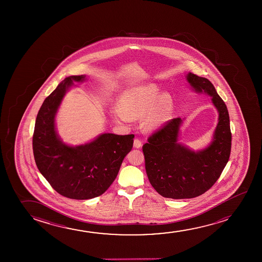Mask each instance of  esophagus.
Masks as SVG:
<instances>
[{
  "label": "esophagus",
  "mask_w": 262,
  "mask_h": 262,
  "mask_svg": "<svg viewBox=\"0 0 262 262\" xmlns=\"http://www.w3.org/2000/svg\"><path fill=\"white\" fill-rule=\"evenodd\" d=\"M142 146V141L140 139H135L134 140V147H137V148H140V147Z\"/></svg>",
  "instance_id": "34e87169"
}]
</instances>
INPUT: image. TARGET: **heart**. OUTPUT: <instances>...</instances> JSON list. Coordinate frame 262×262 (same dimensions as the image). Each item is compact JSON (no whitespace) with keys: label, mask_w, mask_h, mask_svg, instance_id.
Listing matches in <instances>:
<instances>
[{"label":"heart","mask_w":262,"mask_h":262,"mask_svg":"<svg viewBox=\"0 0 262 262\" xmlns=\"http://www.w3.org/2000/svg\"><path fill=\"white\" fill-rule=\"evenodd\" d=\"M161 90L156 84L126 90L119 98V108L112 110V116L116 121L126 122L149 113L144 118V127L156 129L165 122L172 107L171 98L166 95L161 97Z\"/></svg>","instance_id":"heart-1"}]
</instances>
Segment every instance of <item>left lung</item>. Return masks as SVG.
<instances>
[{"label":"left lung","instance_id":"1","mask_svg":"<svg viewBox=\"0 0 262 262\" xmlns=\"http://www.w3.org/2000/svg\"><path fill=\"white\" fill-rule=\"evenodd\" d=\"M187 80L195 91L212 97L219 110V123L211 144L203 150L194 152L178 143L183 122L178 117L165 122L142 147L151 185L163 197L174 200L198 197L209 190L226 167L232 145L228 110L213 84L190 72Z\"/></svg>","mask_w":262,"mask_h":262}]
</instances>
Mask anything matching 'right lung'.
Segmentation results:
<instances>
[{"label":"right lung","mask_w":262,"mask_h":262,"mask_svg":"<svg viewBox=\"0 0 262 262\" xmlns=\"http://www.w3.org/2000/svg\"><path fill=\"white\" fill-rule=\"evenodd\" d=\"M84 79V75L70 76L58 85L40 107L33 134L37 168L54 190L72 200H89L104 193L132 150L134 138V134L104 133L78 147L62 143L55 132V114L72 82Z\"/></svg>","instance_id":"add662e5"}]
</instances>
